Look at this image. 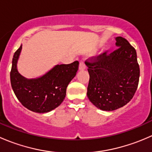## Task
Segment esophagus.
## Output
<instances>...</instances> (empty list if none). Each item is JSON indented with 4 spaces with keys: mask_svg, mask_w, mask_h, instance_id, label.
I'll list each match as a JSON object with an SVG mask.
<instances>
[{
    "mask_svg": "<svg viewBox=\"0 0 152 152\" xmlns=\"http://www.w3.org/2000/svg\"><path fill=\"white\" fill-rule=\"evenodd\" d=\"M85 68H86V65L85 64V60H84V59H82V60L80 61V63H79V69L80 70H85Z\"/></svg>",
    "mask_w": 152,
    "mask_h": 152,
    "instance_id": "1",
    "label": "esophagus"
}]
</instances>
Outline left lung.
Wrapping results in <instances>:
<instances>
[{
	"instance_id": "1",
	"label": "left lung",
	"mask_w": 152,
	"mask_h": 152,
	"mask_svg": "<svg viewBox=\"0 0 152 152\" xmlns=\"http://www.w3.org/2000/svg\"><path fill=\"white\" fill-rule=\"evenodd\" d=\"M118 49L86 61L90 74L87 97L97 108L113 111L131 101L137 90L140 67L137 53L121 37L115 38Z\"/></svg>"
}]
</instances>
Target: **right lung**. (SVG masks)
Returning <instances> with one entry per match:
<instances>
[{"label":"right lung","mask_w":152,"mask_h":152,"mask_svg":"<svg viewBox=\"0 0 152 152\" xmlns=\"http://www.w3.org/2000/svg\"><path fill=\"white\" fill-rule=\"evenodd\" d=\"M22 45L15 51L10 72L12 87L21 104L34 113H45L62 104L66 96V89L79 69V62L68 65H57L37 79H26L17 68Z\"/></svg>","instance_id":"obj_1"}]
</instances>
